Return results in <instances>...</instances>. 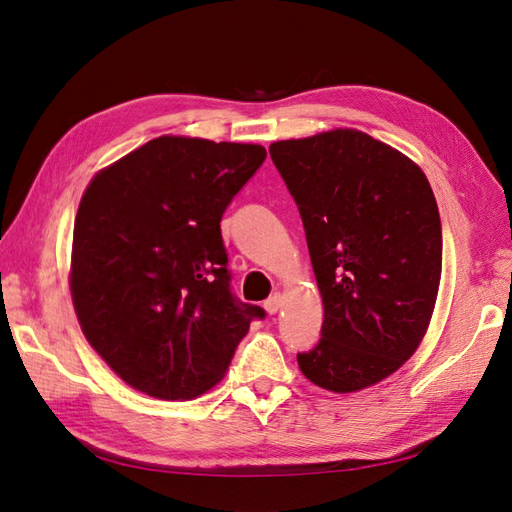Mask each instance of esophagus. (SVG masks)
<instances>
[{
    "mask_svg": "<svg viewBox=\"0 0 512 512\" xmlns=\"http://www.w3.org/2000/svg\"><path fill=\"white\" fill-rule=\"evenodd\" d=\"M282 301H284V297H282V292H273L271 297L265 301V309H267V314H277L280 312V307H282Z\"/></svg>",
    "mask_w": 512,
    "mask_h": 512,
    "instance_id": "1",
    "label": "esophagus"
}]
</instances>
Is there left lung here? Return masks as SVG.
Listing matches in <instances>:
<instances>
[{
    "instance_id": "left-lung-1",
    "label": "left lung",
    "mask_w": 512,
    "mask_h": 512,
    "mask_svg": "<svg viewBox=\"0 0 512 512\" xmlns=\"http://www.w3.org/2000/svg\"><path fill=\"white\" fill-rule=\"evenodd\" d=\"M299 207L324 305L320 342L299 352L320 389L354 393L416 352L436 307L442 226L425 173L365 132L337 128L269 147Z\"/></svg>"
}]
</instances>
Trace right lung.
<instances>
[{
    "mask_svg": "<svg viewBox=\"0 0 512 512\" xmlns=\"http://www.w3.org/2000/svg\"><path fill=\"white\" fill-rule=\"evenodd\" d=\"M267 151L160 136L91 179L74 220L81 329L132 389L192 399L218 384L265 309L230 292L220 222Z\"/></svg>",
    "mask_w": 512,
    "mask_h": 512,
    "instance_id": "obj_1",
    "label": "right lung"
}]
</instances>
